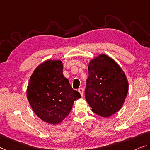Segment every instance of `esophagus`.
I'll return each mask as SVG.
<instances>
[{
	"label": "esophagus",
	"instance_id": "34e87169",
	"mask_svg": "<svg viewBox=\"0 0 150 150\" xmlns=\"http://www.w3.org/2000/svg\"><path fill=\"white\" fill-rule=\"evenodd\" d=\"M78 91L79 92L80 94H81V96H83V94H84V90H83V88H78Z\"/></svg>",
	"mask_w": 150,
	"mask_h": 150
}]
</instances>
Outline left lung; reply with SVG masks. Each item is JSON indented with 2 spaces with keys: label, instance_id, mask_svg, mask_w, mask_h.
Instances as JSON below:
<instances>
[{
  "label": "left lung",
  "instance_id": "1",
  "mask_svg": "<svg viewBox=\"0 0 150 150\" xmlns=\"http://www.w3.org/2000/svg\"><path fill=\"white\" fill-rule=\"evenodd\" d=\"M85 98L92 110L109 117L121 109L128 93L127 78L113 59L102 54L89 62Z\"/></svg>",
  "mask_w": 150,
  "mask_h": 150
}]
</instances>
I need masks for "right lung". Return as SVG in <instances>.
<instances>
[{
	"label": "right lung",
	"mask_w": 150,
	"mask_h": 150,
	"mask_svg": "<svg viewBox=\"0 0 150 150\" xmlns=\"http://www.w3.org/2000/svg\"><path fill=\"white\" fill-rule=\"evenodd\" d=\"M27 97L39 118L56 125L68 116L74 100L81 95L64 76L62 61L48 59L40 64L31 74Z\"/></svg>",
	"instance_id": "add662e5"
}]
</instances>
